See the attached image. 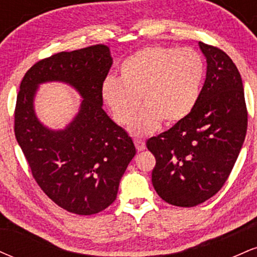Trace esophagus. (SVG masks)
<instances>
[{"label": "esophagus", "instance_id": "obj_1", "mask_svg": "<svg viewBox=\"0 0 257 257\" xmlns=\"http://www.w3.org/2000/svg\"><path fill=\"white\" fill-rule=\"evenodd\" d=\"M134 143H135V147H137L138 151H144V150L146 149L145 141H144V140H139V139H135Z\"/></svg>", "mask_w": 257, "mask_h": 257}]
</instances>
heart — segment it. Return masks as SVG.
I'll use <instances>...</instances> for the list:
<instances>
[{
  "mask_svg": "<svg viewBox=\"0 0 257 257\" xmlns=\"http://www.w3.org/2000/svg\"><path fill=\"white\" fill-rule=\"evenodd\" d=\"M205 69L204 58L193 48L145 47L123 61L118 79L102 82L101 96L119 125L131 124L141 102L144 110L131 131L134 135L151 134L162 122L178 124L193 111Z\"/></svg>",
  "mask_w": 257,
  "mask_h": 257,
  "instance_id": "heart-1",
  "label": "heart"
}]
</instances>
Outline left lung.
I'll use <instances>...</instances> for the list:
<instances>
[{
	"mask_svg": "<svg viewBox=\"0 0 257 257\" xmlns=\"http://www.w3.org/2000/svg\"><path fill=\"white\" fill-rule=\"evenodd\" d=\"M206 78L196 107L178 124L147 140L156 158L152 184L162 199L190 208L216 194L228 179L247 128L240 73L217 47L199 42Z\"/></svg>",
	"mask_w": 257,
	"mask_h": 257,
	"instance_id": "obj_1",
	"label": "left lung"
}]
</instances>
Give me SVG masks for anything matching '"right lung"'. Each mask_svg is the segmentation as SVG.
Listing matches in <instances>:
<instances>
[{
  "mask_svg": "<svg viewBox=\"0 0 257 257\" xmlns=\"http://www.w3.org/2000/svg\"><path fill=\"white\" fill-rule=\"evenodd\" d=\"M111 65L105 44L57 53L32 65L17 95L14 133L32 176L55 204L77 215L96 214L114 202L137 153L132 138L101 107V85ZM48 80L69 83L84 98L64 131L46 128L34 114L37 85Z\"/></svg>",
  "mask_w": 257,
  "mask_h": 257,
  "instance_id": "add662e5",
  "label": "right lung"
}]
</instances>
